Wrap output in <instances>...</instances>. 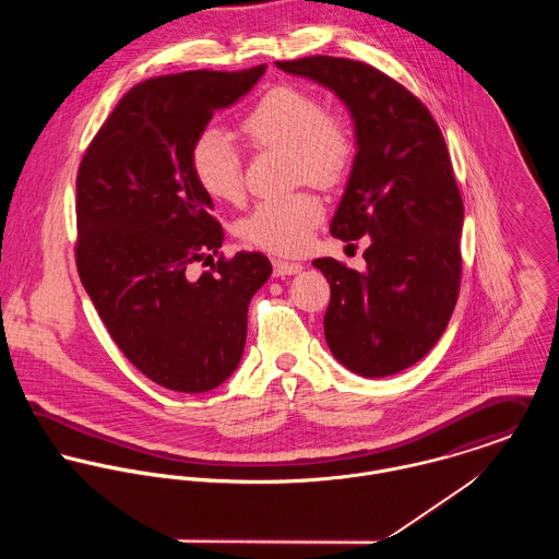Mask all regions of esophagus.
<instances>
[{
	"instance_id": "esophagus-1",
	"label": "esophagus",
	"mask_w": 559,
	"mask_h": 559,
	"mask_svg": "<svg viewBox=\"0 0 559 559\" xmlns=\"http://www.w3.org/2000/svg\"><path fill=\"white\" fill-rule=\"evenodd\" d=\"M301 264L299 262H288V260H273V273L275 277H286V275H297L301 273Z\"/></svg>"
}]
</instances>
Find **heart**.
Segmentation results:
<instances>
[{
  "mask_svg": "<svg viewBox=\"0 0 559 559\" xmlns=\"http://www.w3.org/2000/svg\"><path fill=\"white\" fill-rule=\"evenodd\" d=\"M255 148H284L290 155L295 182L331 189L348 174L355 138L348 124L324 114L319 96L295 85L264 92L240 122ZM191 171L198 185L217 202L235 204L245 195L242 160L219 129H204L191 146ZM324 206L314 193L297 191L260 202L237 224L240 239L273 253H299L314 237Z\"/></svg>",
  "mask_w": 559,
  "mask_h": 559,
  "instance_id": "b5f03b06",
  "label": "heart"
}]
</instances>
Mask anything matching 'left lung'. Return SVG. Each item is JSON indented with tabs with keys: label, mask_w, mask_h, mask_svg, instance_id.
Here are the masks:
<instances>
[{
	"label": "left lung",
	"mask_w": 559,
	"mask_h": 559,
	"mask_svg": "<svg viewBox=\"0 0 559 559\" xmlns=\"http://www.w3.org/2000/svg\"><path fill=\"white\" fill-rule=\"evenodd\" d=\"M275 67L329 87L355 122L331 235H368L370 247L364 273L312 262L331 286L324 340L359 377L396 374L439 342L459 299L463 200L445 140L426 105L370 64L314 56Z\"/></svg>",
	"instance_id": "left-lung-1"
}]
</instances>
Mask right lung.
<instances>
[{"mask_svg":"<svg viewBox=\"0 0 559 559\" xmlns=\"http://www.w3.org/2000/svg\"><path fill=\"white\" fill-rule=\"evenodd\" d=\"M264 69L142 81L81 159V284L124 357L171 392L202 394L237 370L249 301L271 275L258 251L219 255L198 280L187 275L191 262L217 255L224 242L213 200L191 171V146Z\"/></svg>","mask_w":559,"mask_h":559,"instance_id":"add662e5","label":"right lung"}]
</instances>
